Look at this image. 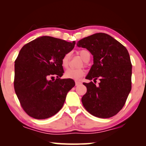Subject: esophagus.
Segmentation results:
<instances>
[{
  "label": "esophagus",
  "instance_id": "34e87169",
  "mask_svg": "<svg viewBox=\"0 0 146 146\" xmlns=\"http://www.w3.org/2000/svg\"><path fill=\"white\" fill-rule=\"evenodd\" d=\"M75 83H76V86H78L80 84H81L82 82L80 81H78V80H76L75 81Z\"/></svg>",
  "mask_w": 146,
  "mask_h": 146
}]
</instances>
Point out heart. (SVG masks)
Here are the masks:
<instances>
[{
	"mask_svg": "<svg viewBox=\"0 0 146 146\" xmlns=\"http://www.w3.org/2000/svg\"><path fill=\"white\" fill-rule=\"evenodd\" d=\"M79 55L82 58L84 62H88L89 60L90 54V52L86 50H81L78 52ZM70 58V54L66 53L63 56L62 58V66L64 68H67L69 65ZM85 71L82 68L80 69H68L65 72L64 76L66 78H71L74 80H79L84 75Z\"/></svg>",
	"mask_w": 146,
	"mask_h": 146,
	"instance_id": "heart-1",
	"label": "heart"
}]
</instances>
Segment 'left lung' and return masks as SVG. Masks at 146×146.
<instances>
[{"mask_svg": "<svg viewBox=\"0 0 146 146\" xmlns=\"http://www.w3.org/2000/svg\"><path fill=\"white\" fill-rule=\"evenodd\" d=\"M94 57V64L86 78L100 80L84 82L87 92L82 98L85 109L92 115L108 118L122 109L131 89V66L128 52L120 42L107 34L96 33L77 42Z\"/></svg>", "mask_w": 146, "mask_h": 146, "instance_id": "left-lung-1", "label": "left lung"}]
</instances>
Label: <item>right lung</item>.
Returning a JSON list of instances; mask_svg holds the SVG:
<instances>
[{
    "label": "right lung",
    "mask_w": 146,
    "mask_h": 146,
    "mask_svg": "<svg viewBox=\"0 0 146 146\" xmlns=\"http://www.w3.org/2000/svg\"><path fill=\"white\" fill-rule=\"evenodd\" d=\"M75 44L41 36L26 44L19 52L15 62L14 88L21 106L29 116L46 119L62 108L75 82L70 78H60L64 73L61 61Z\"/></svg>",
    "instance_id": "obj_1"
}]
</instances>
